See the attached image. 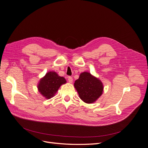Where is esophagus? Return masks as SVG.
Masks as SVG:
<instances>
[{
    "instance_id": "34e87169",
    "label": "esophagus",
    "mask_w": 148,
    "mask_h": 148,
    "mask_svg": "<svg viewBox=\"0 0 148 148\" xmlns=\"http://www.w3.org/2000/svg\"><path fill=\"white\" fill-rule=\"evenodd\" d=\"M68 81L69 83H72L73 82V78L71 77H68Z\"/></svg>"
}]
</instances>
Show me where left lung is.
<instances>
[{
  "instance_id": "obj_1",
  "label": "left lung",
  "mask_w": 148,
  "mask_h": 148,
  "mask_svg": "<svg viewBox=\"0 0 148 148\" xmlns=\"http://www.w3.org/2000/svg\"><path fill=\"white\" fill-rule=\"evenodd\" d=\"M74 86L81 99L88 104L95 102L103 91V85L100 80L85 71L80 74Z\"/></svg>"
}]
</instances>
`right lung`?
Returning <instances> with one entry per match:
<instances>
[{
  "instance_id": "1",
  "label": "right lung",
  "mask_w": 148,
  "mask_h": 148,
  "mask_svg": "<svg viewBox=\"0 0 148 148\" xmlns=\"http://www.w3.org/2000/svg\"><path fill=\"white\" fill-rule=\"evenodd\" d=\"M65 83L66 79L64 77H60L54 71H50L40 80L38 90L44 97L50 99L54 96L61 85Z\"/></svg>"
}]
</instances>
